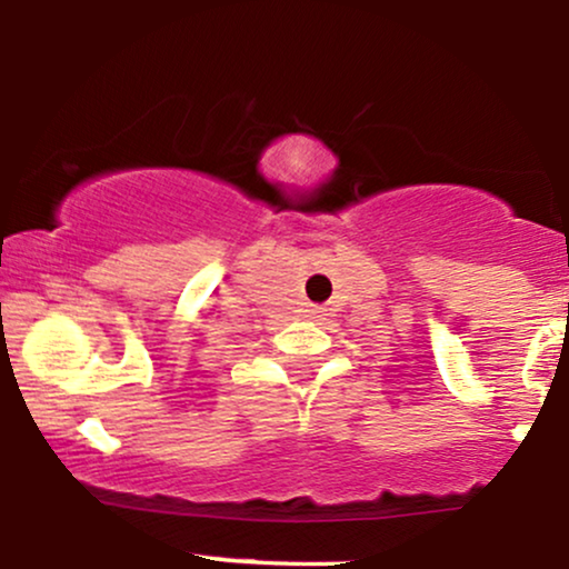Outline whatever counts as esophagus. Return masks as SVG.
<instances>
[{"label":"esophagus","mask_w":569,"mask_h":569,"mask_svg":"<svg viewBox=\"0 0 569 569\" xmlns=\"http://www.w3.org/2000/svg\"><path fill=\"white\" fill-rule=\"evenodd\" d=\"M312 312H318V310H312Z\"/></svg>","instance_id":"obj_1"}]
</instances>
